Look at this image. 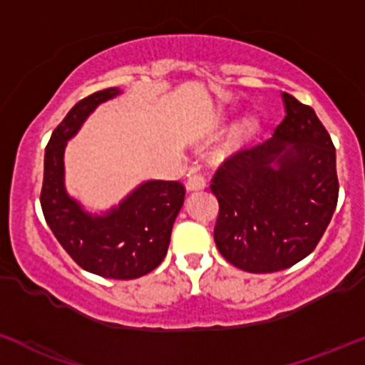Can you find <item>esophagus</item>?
Here are the masks:
<instances>
[{
  "mask_svg": "<svg viewBox=\"0 0 365 365\" xmlns=\"http://www.w3.org/2000/svg\"><path fill=\"white\" fill-rule=\"evenodd\" d=\"M206 187V180L202 175H195V173H190L189 178H187V190H202Z\"/></svg>",
  "mask_w": 365,
  "mask_h": 365,
  "instance_id": "esophagus-1",
  "label": "esophagus"
}]
</instances>
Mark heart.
Segmentation results:
<instances>
[{
	"label": "heart",
	"instance_id": "obj_1",
	"mask_svg": "<svg viewBox=\"0 0 365 365\" xmlns=\"http://www.w3.org/2000/svg\"><path fill=\"white\" fill-rule=\"evenodd\" d=\"M257 128H259V118H257V117H248V118H245V120L241 122V124L237 125L236 129H234L232 140H234V141L245 140V138L252 136V134L257 131Z\"/></svg>",
	"mask_w": 365,
	"mask_h": 365
}]
</instances>
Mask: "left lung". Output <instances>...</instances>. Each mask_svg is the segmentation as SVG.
<instances>
[{
    "mask_svg": "<svg viewBox=\"0 0 365 365\" xmlns=\"http://www.w3.org/2000/svg\"><path fill=\"white\" fill-rule=\"evenodd\" d=\"M285 117L264 143L215 173V243L248 273L287 269L314 250L337 205L336 148L312 106L282 92Z\"/></svg>",
    "mask_w": 365,
    "mask_h": 365,
    "instance_id": "left-lung-1",
    "label": "left lung"
}]
</instances>
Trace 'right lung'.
I'll list each match as a JSON object with an SVG mask.
<instances>
[{"instance_id": "right-lung-1", "label": "right lung", "mask_w": 365, "mask_h": 365, "mask_svg": "<svg viewBox=\"0 0 365 365\" xmlns=\"http://www.w3.org/2000/svg\"><path fill=\"white\" fill-rule=\"evenodd\" d=\"M120 94L118 87L94 92L57 125L45 148L40 202L53 236L82 269L103 278L133 279L150 273L166 257L173 224L185 199L182 183L147 180L118 205L92 213L68 194L64 180L68 141L99 105Z\"/></svg>"}]
</instances>
